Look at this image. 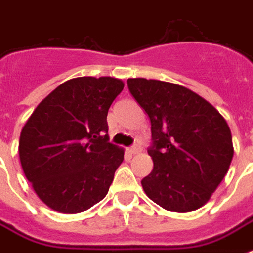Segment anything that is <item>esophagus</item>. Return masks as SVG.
I'll use <instances>...</instances> for the list:
<instances>
[{
	"label": "esophagus",
	"instance_id": "obj_1",
	"mask_svg": "<svg viewBox=\"0 0 253 253\" xmlns=\"http://www.w3.org/2000/svg\"><path fill=\"white\" fill-rule=\"evenodd\" d=\"M131 152V154H139V152H140V147L139 146H132V147H130V150H128Z\"/></svg>",
	"mask_w": 253,
	"mask_h": 253
}]
</instances>
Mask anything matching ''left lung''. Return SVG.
Segmentation results:
<instances>
[{
  "label": "left lung",
  "instance_id": "left-lung-1",
  "mask_svg": "<svg viewBox=\"0 0 253 253\" xmlns=\"http://www.w3.org/2000/svg\"><path fill=\"white\" fill-rule=\"evenodd\" d=\"M128 89L151 122L152 172L143 190L168 211L202 208L226 176L231 130L211 103L188 87L160 80L128 79Z\"/></svg>",
  "mask_w": 253,
  "mask_h": 253
}]
</instances>
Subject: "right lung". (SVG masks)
Masks as SVG:
<instances>
[{
  "instance_id": "1",
  "label": "right lung",
  "mask_w": 253,
  "mask_h": 253,
  "mask_svg": "<svg viewBox=\"0 0 253 253\" xmlns=\"http://www.w3.org/2000/svg\"><path fill=\"white\" fill-rule=\"evenodd\" d=\"M123 86L115 77L71 79L27 119L19 160L34 192L49 209L77 214L107 194L125 150L109 142L106 117Z\"/></svg>"
}]
</instances>
